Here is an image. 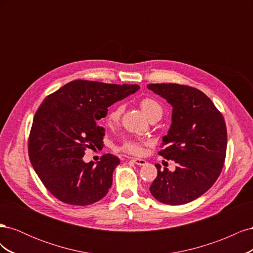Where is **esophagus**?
Returning <instances> with one entry per match:
<instances>
[{
	"label": "esophagus",
	"instance_id": "1",
	"mask_svg": "<svg viewBox=\"0 0 253 253\" xmlns=\"http://www.w3.org/2000/svg\"><path fill=\"white\" fill-rule=\"evenodd\" d=\"M132 162L134 164H136L137 166H143V165L147 164V162H145L144 159H141V158H134V159H132Z\"/></svg>",
	"mask_w": 253,
	"mask_h": 253
}]
</instances>
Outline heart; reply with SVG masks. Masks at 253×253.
<instances>
[{
    "label": "heart",
    "instance_id": "b5f03b06",
    "mask_svg": "<svg viewBox=\"0 0 253 253\" xmlns=\"http://www.w3.org/2000/svg\"><path fill=\"white\" fill-rule=\"evenodd\" d=\"M139 105H140L142 112L147 115V117L150 120L155 119V118H159V119L162 118L164 111H163L162 105H160V103L157 100H155V99L150 98V97L142 98L139 101ZM122 112H124V106H122L121 104H117V105L113 106L108 114L109 124L110 125L117 124V122L120 120ZM121 149L127 153H131V154L139 155L142 152V142L138 141V140H133V139L127 140L124 143Z\"/></svg>",
    "mask_w": 253,
    "mask_h": 253
}]
</instances>
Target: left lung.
Wrapping results in <instances>:
<instances>
[{"label": "left lung", "instance_id": "1", "mask_svg": "<svg viewBox=\"0 0 253 253\" xmlns=\"http://www.w3.org/2000/svg\"><path fill=\"white\" fill-rule=\"evenodd\" d=\"M147 87L172 106V122L163 137L159 155L177 165L171 172L160 165L150 192L167 205L196 200L216 181L227 150L223 115L200 89L176 83L148 84Z\"/></svg>", "mask_w": 253, "mask_h": 253}]
</instances>
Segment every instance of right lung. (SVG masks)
<instances>
[{"instance_id":"add662e5","label":"right lung","mask_w":253,"mask_h":253,"mask_svg":"<svg viewBox=\"0 0 253 253\" xmlns=\"http://www.w3.org/2000/svg\"><path fill=\"white\" fill-rule=\"evenodd\" d=\"M139 88L75 80L44 99L33 121L28 153L43 185L59 201L87 206L109 192L120 159L105 154L96 164L85 163L84 151L102 145L104 127L98 121L109 106Z\"/></svg>"}]
</instances>
